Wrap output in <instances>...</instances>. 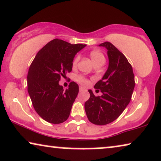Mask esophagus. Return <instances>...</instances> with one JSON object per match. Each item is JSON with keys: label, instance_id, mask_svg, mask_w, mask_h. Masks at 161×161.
Listing matches in <instances>:
<instances>
[{"label": "esophagus", "instance_id": "obj_1", "mask_svg": "<svg viewBox=\"0 0 161 161\" xmlns=\"http://www.w3.org/2000/svg\"><path fill=\"white\" fill-rule=\"evenodd\" d=\"M85 90V88L83 87V86H80V87H79V91H80V92H82V91H84Z\"/></svg>", "mask_w": 161, "mask_h": 161}]
</instances>
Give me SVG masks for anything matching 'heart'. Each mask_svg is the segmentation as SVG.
<instances>
[{"instance_id": "1", "label": "heart", "mask_w": 161, "mask_h": 161, "mask_svg": "<svg viewBox=\"0 0 161 161\" xmlns=\"http://www.w3.org/2000/svg\"><path fill=\"white\" fill-rule=\"evenodd\" d=\"M90 57H91V59H92V60L94 64H96L97 62H104V55L102 54V53L99 52V51H97V50L92 51L90 53ZM79 59H80V56L79 55L76 56L75 59H73V65H76L77 63L78 62ZM75 80L76 81H78V83H80L81 84H83V85H86L88 83L87 79L83 75H77L75 77Z\"/></svg>"}]
</instances>
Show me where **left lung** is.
Returning a JSON list of instances; mask_svg holds the SVG:
<instances>
[{
  "label": "left lung",
  "instance_id": "1",
  "mask_svg": "<svg viewBox=\"0 0 161 161\" xmlns=\"http://www.w3.org/2000/svg\"><path fill=\"white\" fill-rule=\"evenodd\" d=\"M99 46L108 49V69L94 86L102 95L96 97L88 90L90 98L85 102V110L91 123L103 125L117 119L126 108L131 101L135 80L131 65L122 52L108 41Z\"/></svg>",
  "mask_w": 161,
  "mask_h": 161
}]
</instances>
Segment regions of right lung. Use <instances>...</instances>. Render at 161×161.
<instances>
[{"mask_svg":"<svg viewBox=\"0 0 161 161\" xmlns=\"http://www.w3.org/2000/svg\"><path fill=\"white\" fill-rule=\"evenodd\" d=\"M86 46L53 39L39 51L30 64L27 91L35 110L48 123L59 124L69 118L78 85L73 81L64 91L59 81L72 71L74 57Z\"/></svg>","mask_w":161,"mask_h":161,"instance_id":"add662e5","label":"right lung"}]
</instances>
